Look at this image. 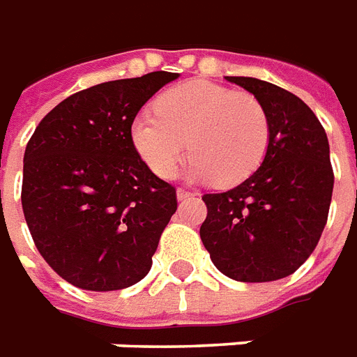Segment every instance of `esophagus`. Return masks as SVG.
I'll use <instances>...</instances> for the list:
<instances>
[{
    "mask_svg": "<svg viewBox=\"0 0 357 357\" xmlns=\"http://www.w3.org/2000/svg\"><path fill=\"white\" fill-rule=\"evenodd\" d=\"M176 195H178V200H187V198H190V196H195L196 192H190V190L187 189H178Z\"/></svg>",
    "mask_w": 357,
    "mask_h": 357,
    "instance_id": "esophagus-1",
    "label": "esophagus"
}]
</instances>
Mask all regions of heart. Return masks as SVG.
<instances>
[{
	"label": "heart",
	"instance_id": "1",
	"mask_svg": "<svg viewBox=\"0 0 357 357\" xmlns=\"http://www.w3.org/2000/svg\"><path fill=\"white\" fill-rule=\"evenodd\" d=\"M155 114L131 122V142L146 167L170 178L187 155L190 176L220 187L241 183L259 167L271 142L265 105L246 91L187 81L155 100Z\"/></svg>",
	"mask_w": 357,
	"mask_h": 357
}]
</instances>
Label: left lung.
<instances>
[{
    "mask_svg": "<svg viewBox=\"0 0 357 357\" xmlns=\"http://www.w3.org/2000/svg\"><path fill=\"white\" fill-rule=\"evenodd\" d=\"M265 105L271 142L243 183L204 195L202 243L218 271L248 283L291 276L313 254L326 226L333 170L326 131L293 92L255 77H231Z\"/></svg>",
    "mask_w": 357,
    "mask_h": 357,
    "instance_id": "1",
    "label": "left lung"
}]
</instances>
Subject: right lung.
<instances>
[{"label":"right lung","instance_id":"obj_1","mask_svg":"<svg viewBox=\"0 0 357 357\" xmlns=\"http://www.w3.org/2000/svg\"><path fill=\"white\" fill-rule=\"evenodd\" d=\"M178 77L151 72L75 92L27 142L25 222L47 265L75 287L119 291L150 272L178 200L140 159L129 129L140 107Z\"/></svg>","mask_w":357,"mask_h":357}]
</instances>
